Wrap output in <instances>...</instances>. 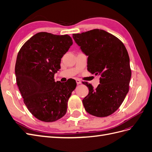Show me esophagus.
I'll list each match as a JSON object with an SVG mask.
<instances>
[{"mask_svg": "<svg viewBox=\"0 0 152 152\" xmlns=\"http://www.w3.org/2000/svg\"><path fill=\"white\" fill-rule=\"evenodd\" d=\"M76 82H77V84H81V81H80V80H79V79H76Z\"/></svg>", "mask_w": 152, "mask_h": 152, "instance_id": "esophagus-1", "label": "esophagus"}]
</instances>
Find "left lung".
Returning <instances> with one entry per match:
<instances>
[{
  "mask_svg": "<svg viewBox=\"0 0 152 152\" xmlns=\"http://www.w3.org/2000/svg\"><path fill=\"white\" fill-rule=\"evenodd\" d=\"M87 58V70L99 75L96 89L84 82L89 94L83 103L86 111L98 117H107L120 107L129 91L131 77L129 57L125 45L115 36L94 29L73 34Z\"/></svg>",
  "mask_w": 152,
  "mask_h": 152,
  "instance_id": "obj_1",
  "label": "left lung"
}]
</instances>
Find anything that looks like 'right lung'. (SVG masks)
I'll return each mask as SVG.
<instances>
[{"instance_id":"add662e5","label":"right lung","mask_w":152,"mask_h":152,"mask_svg":"<svg viewBox=\"0 0 152 152\" xmlns=\"http://www.w3.org/2000/svg\"><path fill=\"white\" fill-rule=\"evenodd\" d=\"M72 44L68 35L39 32L27 40L18 54L17 85L27 108L41 121H56L66 113L76 82H55L54 77L61 68V59Z\"/></svg>"}]
</instances>
